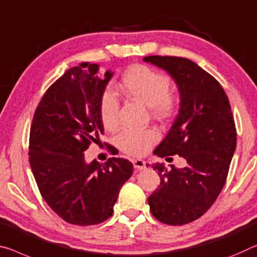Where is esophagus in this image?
I'll return each instance as SVG.
<instances>
[{
  "mask_svg": "<svg viewBox=\"0 0 257 257\" xmlns=\"http://www.w3.org/2000/svg\"><path fill=\"white\" fill-rule=\"evenodd\" d=\"M133 165L137 170H145L146 169V162L144 160H134Z\"/></svg>",
  "mask_w": 257,
  "mask_h": 257,
  "instance_id": "obj_1",
  "label": "esophagus"
}]
</instances>
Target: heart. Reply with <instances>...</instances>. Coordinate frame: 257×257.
Here are the masks:
<instances>
[{"label": "heart", "mask_w": 257, "mask_h": 257, "mask_svg": "<svg viewBox=\"0 0 257 257\" xmlns=\"http://www.w3.org/2000/svg\"><path fill=\"white\" fill-rule=\"evenodd\" d=\"M120 88L126 95L148 105L154 116L168 118L175 113L179 97L170 90L167 74L147 65L137 64L130 68L121 79ZM100 118L105 128L113 130L119 123V101L112 90L106 89L100 100ZM160 139L155 128L124 130L117 137V145L124 153L142 156Z\"/></svg>", "instance_id": "heart-1"}]
</instances>
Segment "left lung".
Returning a JSON list of instances; mask_svg holds the SVG:
<instances>
[{"label":"left lung","mask_w":257,"mask_h":257,"mask_svg":"<svg viewBox=\"0 0 257 257\" xmlns=\"http://www.w3.org/2000/svg\"><path fill=\"white\" fill-rule=\"evenodd\" d=\"M144 60L167 70L180 92L178 116L154 154L187 162L183 169L153 165L161 185L148 204L160 222L185 225L206 214L224 187L236 146L234 119L222 85L196 63L159 55Z\"/></svg>","instance_id":"left-lung-1"}]
</instances>
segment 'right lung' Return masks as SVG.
<instances>
[{
	"mask_svg": "<svg viewBox=\"0 0 257 257\" xmlns=\"http://www.w3.org/2000/svg\"><path fill=\"white\" fill-rule=\"evenodd\" d=\"M97 71V64L85 62L58 78L39 102L30 131L29 161L41 196L66 223L80 226L112 215L133 173V164L120 157L85 162L84 153L104 133L100 100L112 76L106 71L100 78Z\"/></svg>",
	"mask_w": 257,
	"mask_h": 257,
	"instance_id": "add662e5",
	"label": "right lung"
}]
</instances>
